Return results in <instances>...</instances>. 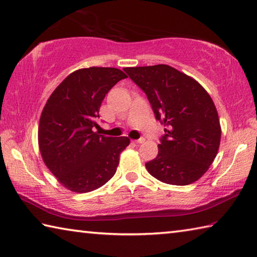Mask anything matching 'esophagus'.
I'll list each match as a JSON object with an SVG mask.
<instances>
[{
	"label": "esophagus",
	"instance_id": "esophagus-1",
	"mask_svg": "<svg viewBox=\"0 0 257 257\" xmlns=\"http://www.w3.org/2000/svg\"><path fill=\"white\" fill-rule=\"evenodd\" d=\"M144 142H145V138H139V139H136V141H134L135 144H143Z\"/></svg>",
	"mask_w": 257,
	"mask_h": 257
}]
</instances>
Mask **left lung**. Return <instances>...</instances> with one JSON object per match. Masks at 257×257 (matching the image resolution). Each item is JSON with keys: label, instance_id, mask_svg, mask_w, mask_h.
Segmentation results:
<instances>
[{"label": "left lung", "instance_id": "obj_1", "mask_svg": "<svg viewBox=\"0 0 257 257\" xmlns=\"http://www.w3.org/2000/svg\"><path fill=\"white\" fill-rule=\"evenodd\" d=\"M164 125L159 154L146 169L156 179L185 186L197 181L214 161L221 127L216 107L194 78L167 64L124 68Z\"/></svg>", "mask_w": 257, "mask_h": 257}]
</instances>
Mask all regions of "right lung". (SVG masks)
Returning a JSON list of instances; mask_svg holds the SVG:
<instances>
[{
  "label": "right lung",
  "mask_w": 257,
  "mask_h": 257,
  "mask_svg": "<svg viewBox=\"0 0 257 257\" xmlns=\"http://www.w3.org/2000/svg\"><path fill=\"white\" fill-rule=\"evenodd\" d=\"M127 78L116 68L92 67L69 75L47 99L38 125L43 161L56 179L75 193H88L114 176L128 137L93 132L102 101Z\"/></svg>",
  "instance_id": "right-lung-1"
}]
</instances>
